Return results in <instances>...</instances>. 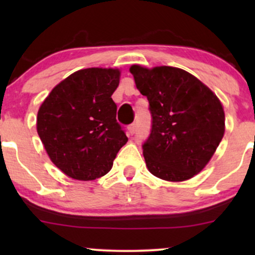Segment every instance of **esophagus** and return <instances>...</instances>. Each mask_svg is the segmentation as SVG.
<instances>
[{"instance_id":"34e87169","label":"esophagus","mask_w":255,"mask_h":255,"mask_svg":"<svg viewBox=\"0 0 255 255\" xmlns=\"http://www.w3.org/2000/svg\"><path fill=\"white\" fill-rule=\"evenodd\" d=\"M128 131H129L130 135L135 134V131H136V124H131L129 127H128Z\"/></svg>"}]
</instances>
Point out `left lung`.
<instances>
[{
  "mask_svg": "<svg viewBox=\"0 0 255 255\" xmlns=\"http://www.w3.org/2000/svg\"><path fill=\"white\" fill-rule=\"evenodd\" d=\"M130 73L148 101L151 131L142 144L148 170L162 180L180 182L200 172L224 135L219 99L188 72L174 67Z\"/></svg>",
  "mask_w": 255,
  "mask_h": 255,
  "instance_id": "obj_1",
  "label": "left lung"
}]
</instances>
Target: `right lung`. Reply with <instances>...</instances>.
<instances>
[{
    "instance_id": "obj_1",
    "label": "right lung",
    "mask_w": 255,
    "mask_h": 255,
    "mask_svg": "<svg viewBox=\"0 0 255 255\" xmlns=\"http://www.w3.org/2000/svg\"><path fill=\"white\" fill-rule=\"evenodd\" d=\"M119 83L118 69H81L54 87L40 105L38 135L67 176L81 181L103 176L128 141L111 98Z\"/></svg>"
}]
</instances>
